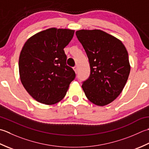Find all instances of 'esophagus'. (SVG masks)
I'll return each mask as SVG.
<instances>
[{"instance_id": "obj_1", "label": "esophagus", "mask_w": 149, "mask_h": 149, "mask_svg": "<svg viewBox=\"0 0 149 149\" xmlns=\"http://www.w3.org/2000/svg\"><path fill=\"white\" fill-rule=\"evenodd\" d=\"M73 69H74V71H75V72H76V73H77V71H78V67H77V65H76V66H74V68H73Z\"/></svg>"}]
</instances>
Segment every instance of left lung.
<instances>
[{
    "mask_svg": "<svg viewBox=\"0 0 149 149\" xmlns=\"http://www.w3.org/2000/svg\"><path fill=\"white\" fill-rule=\"evenodd\" d=\"M76 35L86 51L91 69L81 86L85 95L95 105L110 104L122 91L130 73L125 47L101 30H79Z\"/></svg>",
    "mask_w": 149,
    "mask_h": 149,
    "instance_id": "left-lung-1",
    "label": "left lung"
}]
</instances>
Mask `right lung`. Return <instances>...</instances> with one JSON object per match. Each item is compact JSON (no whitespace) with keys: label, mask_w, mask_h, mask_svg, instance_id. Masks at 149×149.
I'll use <instances>...</instances> for the list:
<instances>
[{"label":"right lung","mask_w":149,"mask_h":149,"mask_svg":"<svg viewBox=\"0 0 149 149\" xmlns=\"http://www.w3.org/2000/svg\"><path fill=\"white\" fill-rule=\"evenodd\" d=\"M74 31L49 28L29 38L20 52L19 68L21 82L36 101L52 105L62 100L75 78L66 64L64 47Z\"/></svg>","instance_id":"right-lung-1"}]
</instances>
